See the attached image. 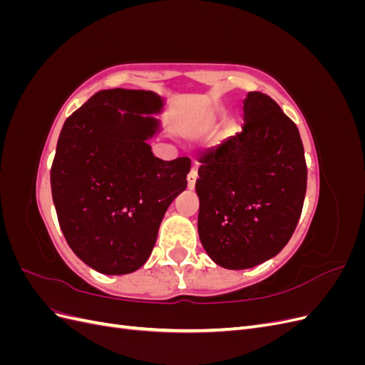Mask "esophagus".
I'll use <instances>...</instances> for the list:
<instances>
[{"label":"esophagus","instance_id":"1","mask_svg":"<svg viewBox=\"0 0 365 365\" xmlns=\"http://www.w3.org/2000/svg\"><path fill=\"white\" fill-rule=\"evenodd\" d=\"M196 178H197L196 168H192V170L189 172V175H187V182H189V189H193L195 182H196Z\"/></svg>","mask_w":365,"mask_h":365}]
</instances>
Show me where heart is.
I'll use <instances>...</instances> for the list:
<instances>
[{
	"instance_id": "b5f03b06",
	"label": "heart",
	"mask_w": 365,
	"mask_h": 365,
	"mask_svg": "<svg viewBox=\"0 0 365 365\" xmlns=\"http://www.w3.org/2000/svg\"><path fill=\"white\" fill-rule=\"evenodd\" d=\"M216 121H217V117H216V115H210V117L205 120L204 128H212V126H215Z\"/></svg>"
}]
</instances>
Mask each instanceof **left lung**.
Returning <instances> with one entry per match:
<instances>
[{"label":"left lung","instance_id":"obj_1","mask_svg":"<svg viewBox=\"0 0 365 365\" xmlns=\"http://www.w3.org/2000/svg\"><path fill=\"white\" fill-rule=\"evenodd\" d=\"M245 125L200 161L197 233L207 254L227 269L272 259L302 215L307 169L294 121L259 91L244 101Z\"/></svg>","mask_w":365,"mask_h":365}]
</instances>
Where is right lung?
I'll return each mask as SVG.
<instances>
[{
    "label": "right lung",
    "instance_id": "right-lung-1",
    "mask_svg": "<svg viewBox=\"0 0 365 365\" xmlns=\"http://www.w3.org/2000/svg\"><path fill=\"white\" fill-rule=\"evenodd\" d=\"M164 98L153 91L105 90L62 126L50 182L70 248L108 275L149 259L165 210L187 187L189 158L163 161L149 140L161 132Z\"/></svg>",
    "mask_w": 365,
    "mask_h": 365
}]
</instances>
